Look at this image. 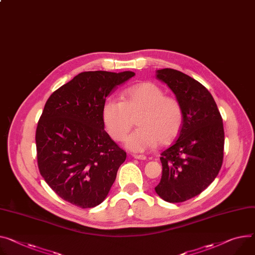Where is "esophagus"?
I'll use <instances>...</instances> for the list:
<instances>
[{
    "label": "esophagus",
    "mask_w": 255,
    "mask_h": 255,
    "mask_svg": "<svg viewBox=\"0 0 255 255\" xmlns=\"http://www.w3.org/2000/svg\"><path fill=\"white\" fill-rule=\"evenodd\" d=\"M132 157L135 159H139V160H146L147 157L145 155H138V154H133Z\"/></svg>",
    "instance_id": "34e87169"
}]
</instances>
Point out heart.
I'll list each match as a JSON object with an SVG mask.
<instances>
[{
	"instance_id": "obj_1",
	"label": "heart",
	"mask_w": 255,
	"mask_h": 255,
	"mask_svg": "<svg viewBox=\"0 0 255 255\" xmlns=\"http://www.w3.org/2000/svg\"><path fill=\"white\" fill-rule=\"evenodd\" d=\"M123 101L109 98L102 108V117L108 133L115 141H123L138 120L139 128L126 141L133 152L154 148L158 142L166 145L179 135L183 126L180 103L153 83H142L124 91Z\"/></svg>"
}]
</instances>
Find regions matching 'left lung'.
<instances>
[{
    "mask_svg": "<svg viewBox=\"0 0 255 255\" xmlns=\"http://www.w3.org/2000/svg\"><path fill=\"white\" fill-rule=\"evenodd\" d=\"M156 78L172 91L183 110L178 140L161 153L162 175L155 192L170 203L199 195L223 164L225 131L221 113L208 90L191 76L170 68Z\"/></svg>",
    "mask_w": 255,
    "mask_h": 255,
    "instance_id": "1",
    "label": "left lung"
}]
</instances>
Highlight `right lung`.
<instances>
[{"label": "right lung", "instance_id": "right-lung-1", "mask_svg": "<svg viewBox=\"0 0 255 255\" xmlns=\"http://www.w3.org/2000/svg\"><path fill=\"white\" fill-rule=\"evenodd\" d=\"M133 75L82 72L46 102L35 132L37 165L62 199L91 208L107 197L127 153L105 131L102 108L106 98Z\"/></svg>", "mask_w": 255, "mask_h": 255}]
</instances>
